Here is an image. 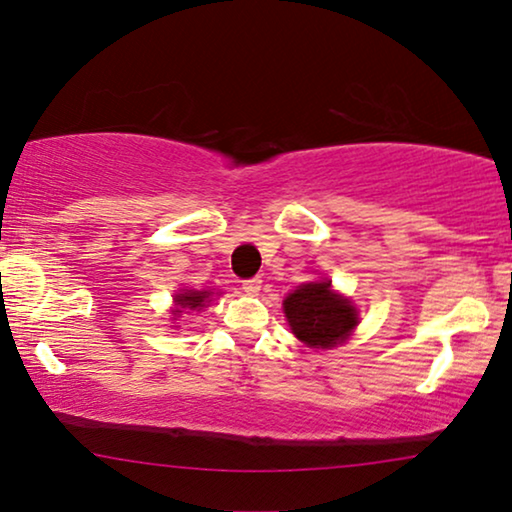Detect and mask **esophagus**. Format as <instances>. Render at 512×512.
<instances>
[{
	"mask_svg": "<svg viewBox=\"0 0 512 512\" xmlns=\"http://www.w3.org/2000/svg\"><path fill=\"white\" fill-rule=\"evenodd\" d=\"M261 286H263L261 277H251V279H244V282H242V289L251 293V296H256V293L261 291Z\"/></svg>",
	"mask_w": 512,
	"mask_h": 512,
	"instance_id": "1",
	"label": "esophagus"
}]
</instances>
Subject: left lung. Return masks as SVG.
Instances as JSON below:
<instances>
[{"label": "left lung", "instance_id": "8db88e82", "mask_svg": "<svg viewBox=\"0 0 512 512\" xmlns=\"http://www.w3.org/2000/svg\"><path fill=\"white\" fill-rule=\"evenodd\" d=\"M284 314L293 335L314 349L340 345L359 324V312L352 300L335 293L328 279L300 284L284 298Z\"/></svg>", "mask_w": 512, "mask_h": 512}]
</instances>
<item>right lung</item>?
<instances>
[{"mask_svg":"<svg viewBox=\"0 0 512 512\" xmlns=\"http://www.w3.org/2000/svg\"><path fill=\"white\" fill-rule=\"evenodd\" d=\"M209 296H212V291H195V289H184L179 291L177 296H174V310L172 314L174 317H179L184 310H202L209 303Z\"/></svg>","mask_w":512,"mask_h":512,"instance_id":"1","label":"right lung"}]
</instances>
